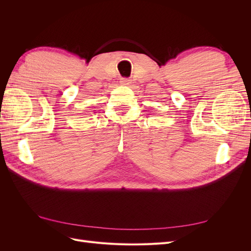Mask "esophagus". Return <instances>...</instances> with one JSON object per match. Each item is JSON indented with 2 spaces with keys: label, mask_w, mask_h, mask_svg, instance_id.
I'll return each instance as SVG.
<instances>
[{
  "label": "esophagus",
  "mask_w": 251,
  "mask_h": 251,
  "mask_svg": "<svg viewBox=\"0 0 251 251\" xmlns=\"http://www.w3.org/2000/svg\"><path fill=\"white\" fill-rule=\"evenodd\" d=\"M130 83H131V80L128 78H120V85L127 86V85H130Z\"/></svg>",
  "instance_id": "esophagus-1"
}]
</instances>
